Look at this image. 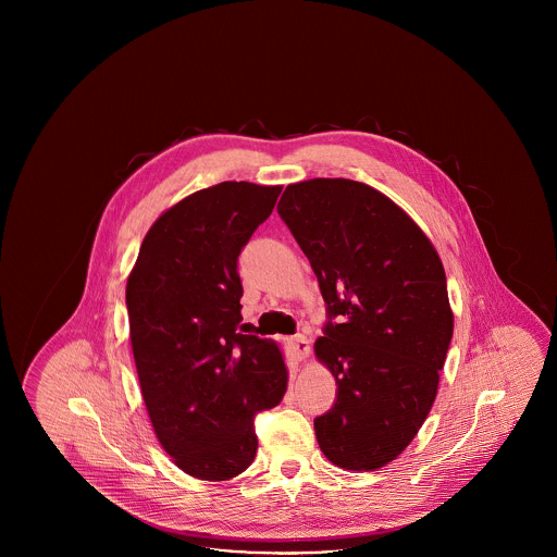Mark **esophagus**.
I'll use <instances>...</instances> for the list:
<instances>
[{"mask_svg":"<svg viewBox=\"0 0 557 557\" xmlns=\"http://www.w3.org/2000/svg\"><path fill=\"white\" fill-rule=\"evenodd\" d=\"M288 346H290V352L294 355V359H298V361H302V359L311 352V345H309V341H307L302 334L292 336Z\"/></svg>","mask_w":557,"mask_h":557,"instance_id":"1","label":"esophagus"}]
</instances>
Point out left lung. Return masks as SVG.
<instances>
[{
	"mask_svg": "<svg viewBox=\"0 0 557 557\" xmlns=\"http://www.w3.org/2000/svg\"><path fill=\"white\" fill-rule=\"evenodd\" d=\"M277 214L327 313L315 355L338 391L313 422L319 447L346 470H377L413 441L436 398L453 336L445 269L407 212L359 182L292 184Z\"/></svg>",
	"mask_w": 557,
	"mask_h": 557,
	"instance_id": "obj_1",
	"label": "left lung"
}]
</instances>
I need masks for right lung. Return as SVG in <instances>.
I'll use <instances>...</instances> for the list:
<instances>
[{
    "label": "right lung",
    "mask_w": 557,
    "mask_h": 557,
    "mask_svg": "<svg viewBox=\"0 0 557 557\" xmlns=\"http://www.w3.org/2000/svg\"><path fill=\"white\" fill-rule=\"evenodd\" d=\"M280 186L223 182L160 214L127 282L133 359L162 449L200 480H230L257 455L255 418L286 393L275 343L244 334L238 257Z\"/></svg>",
    "instance_id": "obj_1"
}]
</instances>
